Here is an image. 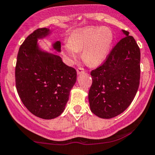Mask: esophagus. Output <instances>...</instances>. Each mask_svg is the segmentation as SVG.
<instances>
[{
  "instance_id": "34e87169",
  "label": "esophagus",
  "mask_w": 155,
  "mask_h": 155,
  "mask_svg": "<svg viewBox=\"0 0 155 155\" xmlns=\"http://www.w3.org/2000/svg\"><path fill=\"white\" fill-rule=\"evenodd\" d=\"M85 72V70L83 68H82V67H78L77 69V73L78 74H83Z\"/></svg>"
}]
</instances>
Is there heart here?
I'll list each match as a JSON object with an SVG mask.
<instances>
[{"instance_id":"1","label":"heart","mask_w":155,"mask_h":155,"mask_svg":"<svg viewBox=\"0 0 155 155\" xmlns=\"http://www.w3.org/2000/svg\"><path fill=\"white\" fill-rule=\"evenodd\" d=\"M112 40L113 35L107 27H86L71 35L63 51L72 60L77 59L78 51H83V61L90 66H96L106 59Z\"/></svg>"}]
</instances>
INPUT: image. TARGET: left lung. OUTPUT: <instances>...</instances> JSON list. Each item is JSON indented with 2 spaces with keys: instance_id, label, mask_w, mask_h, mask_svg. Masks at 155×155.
<instances>
[{
  "instance_id": "8db88e82",
  "label": "left lung",
  "mask_w": 155,
  "mask_h": 155,
  "mask_svg": "<svg viewBox=\"0 0 155 155\" xmlns=\"http://www.w3.org/2000/svg\"><path fill=\"white\" fill-rule=\"evenodd\" d=\"M123 32L125 37L112 48L102 64L91 72V110L101 118L110 119L124 112L139 89L140 48L128 31Z\"/></svg>"
}]
</instances>
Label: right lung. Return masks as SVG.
<instances>
[{"mask_svg": "<svg viewBox=\"0 0 155 155\" xmlns=\"http://www.w3.org/2000/svg\"><path fill=\"white\" fill-rule=\"evenodd\" d=\"M49 32L48 28H38L27 36L20 45L15 67L20 99L31 113L46 120L62 113L77 80L75 69L65 64L59 56L38 48V39ZM54 48L61 51L59 41Z\"/></svg>", "mask_w": 155, "mask_h": 155, "instance_id": "obj_1", "label": "right lung"}]
</instances>
